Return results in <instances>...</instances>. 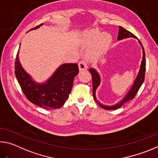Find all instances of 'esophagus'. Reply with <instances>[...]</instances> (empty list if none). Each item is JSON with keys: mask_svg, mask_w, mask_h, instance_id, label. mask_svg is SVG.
<instances>
[{"mask_svg": "<svg viewBox=\"0 0 158 158\" xmlns=\"http://www.w3.org/2000/svg\"><path fill=\"white\" fill-rule=\"evenodd\" d=\"M78 66H79V70L80 71L86 70V69L88 67L87 62H85V61H84V60L80 61L79 63H78Z\"/></svg>", "mask_w": 158, "mask_h": 158, "instance_id": "34e87169", "label": "esophagus"}]
</instances>
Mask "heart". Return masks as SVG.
Listing matches in <instances>:
<instances>
[{"label":"heart","instance_id":"heart-1","mask_svg":"<svg viewBox=\"0 0 158 158\" xmlns=\"http://www.w3.org/2000/svg\"><path fill=\"white\" fill-rule=\"evenodd\" d=\"M112 35L102 33L97 30H90L84 34V44L86 46H93L87 52L89 57H96L103 53L112 41Z\"/></svg>","mask_w":158,"mask_h":158}]
</instances>
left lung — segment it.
Returning <instances> with one entry per match:
<instances>
[{
	"label": "left lung",
	"instance_id": "left-lung-1",
	"mask_svg": "<svg viewBox=\"0 0 158 158\" xmlns=\"http://www.w3.org/2000/svg\"><path fill=\"white\" fill-rule=\"evenodd\" d=\"M118 40H121L123 39L128 38V37H134L136 38V36L134 35L132 33L129 32L128 30L124 29L123 27L118 26ZM139 43L141 46H142V52H143V57H142V64H141L140 66V69L139 71V73H138L137 76L135 79L133 85H132V87L131 89L129 90V92L126 94V96H124V98L121 100L120 102H118V103L115 104L114 106H104L101 103L97 101V99L96 98V90L97 89V87L99 86V85L101 83V77L99 76V73L96 71L94 69L91 68L89 69V72L92 74V86H93V97L94 98L95 101L97 103L99 106H100L102 108L105 110H116L121 107L123 106V104H125L127 102L132 100L135 98V95L137 93L138 91H139V88L142 86V83L143 82L145 78V71H146V59H145V51L144 49H143V47L142 46L141 41H139Z\"/></svg>",
	"mask_w": 158,
	"mask_h": 158
}]
</instances>
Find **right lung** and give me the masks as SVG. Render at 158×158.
Returning a JSON list of instances; mask_svg holds the SVG:
<instances>
[{"mask_svg":"<svg viewBox=\"0 0 158 158\" xmlns=\"http://www.w3.org/2000/svg\"><path fill=\"white\" fill-rule=\"evenodd\" d=\"M41 25L34 28L37 29ZM15 76L27 100L45 109H57L68 98L75 76L78 73L77 64H63L44 83H37L24 70L19 59V51L15 61Z\"/></svg>","mask_w":158,"mask_h":158,"instance_id":"obj_1","label":"right lung"}]
</instances>
